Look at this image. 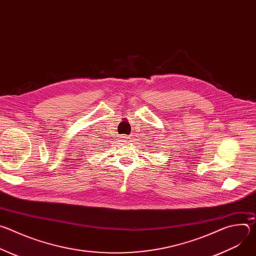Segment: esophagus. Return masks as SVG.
I'll return each instance as SVG.
<instances>
[{
	"instance_id": "esophagus-1",
	"label": "esophagus",
	"mask_w": 256,
	"mask_h": 256,
	"mask_svg": "<svg viewBox=\"0 0 256 256\" xmlns=\"http://www.w3.org/2000/svg\"><path fill=\"white\" fill-rule=\"evenodd\" d=\"M124 138H126V136H124Z\"/></svg>"
}]
</instances>
